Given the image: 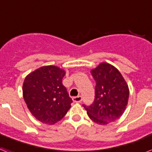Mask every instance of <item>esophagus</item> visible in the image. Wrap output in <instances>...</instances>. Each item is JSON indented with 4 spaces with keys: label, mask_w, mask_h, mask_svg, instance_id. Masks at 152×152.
Returning a JSON list of instances; mask_svg holds the SVG:
<instances>
[{
    "label": "esophagus",
    "mask_w": 152,
    "mask_h": 152,
    "mask_svg": "<svg viewBox=\"0 0 152 152\" xmlns=\"http://www.w3.org/2000/svg\"><path fill=\"white\" fill-rule=\"evenodd\" d=\"M72 101H73L74 102H76V103L81 102V101H82V97L80 95L76 96V97H72Z\"/></svg>",
    "instance_id": "34e87169"
}]
</instances>
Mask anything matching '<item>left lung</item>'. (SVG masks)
<instances>
[{"mask_svg":"<svg viewBox=\"0 0 152 152\" xmlns=\"http://www.w3.org/2000/svg\"><path fill=\"white\" fill-rule=\"evenodd\" d=\"M96 82L95 99L86 107L90 119L98 125H107L118 119L125 112L129 99V87L119 70L102 62L91 69Z\"/></svg>","mask_w":152,"mask_h":152,"instance_id":"obj_1","label":"left lung"}]
</instances>
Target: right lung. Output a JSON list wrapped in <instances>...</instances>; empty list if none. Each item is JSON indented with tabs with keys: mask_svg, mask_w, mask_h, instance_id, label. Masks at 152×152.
<instances>
[{
	"mask_svg": "<svg viewBox=\"0 0 152 152\" xmlns=\"http://www.w3.org/2000/svg\"><path fill=\"white\" fill-rule=\"evenodd\" d=\"M65 71L45 65L28 74L23 85V98L29 112L43 123L53 125L71 108L72 100L62 85Z\"/></svg>",
	"mask_w": 152,
	"mask_h": 152,
	"instance_id": "add662e5",
	"label": "right lung"
}]
</instances>
